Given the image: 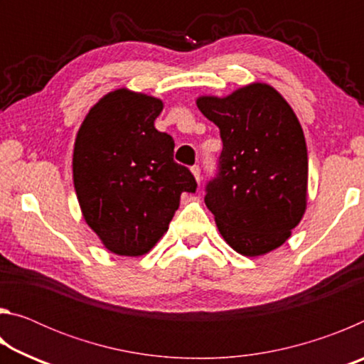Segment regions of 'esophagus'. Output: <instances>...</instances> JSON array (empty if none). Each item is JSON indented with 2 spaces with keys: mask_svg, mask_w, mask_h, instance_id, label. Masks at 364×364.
<instances>
[{
  "mask_svg": "<svg viewBox=\"0 0 364 364\" xmlns=\"http://www.w3.org/2000/svg\"><path fill=\"white\" fill-rule=\"evenodd\" d=\"M191 171H193L196 181L200 183V178H202V176H200V167H199V165H194V167L191 168Z\"/></svg>",
  "mask_w": 364,
  "mask_h": 364,
  "instance_id": "34e87169",
  "label": "esophagus"
}]
</instances>
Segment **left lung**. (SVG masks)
I'll list each match as a JSON object with an SVG mask.
<instances>
[{
    "instance_id": "obj_1",
    "label": "left lung",
    "mask_w": 364,
    "mask_h": 364,
    "mask_svg": "<svg viewBox=\"0 0 364 364\" xmlns=\"http://www.w3.org/2000/svg\"><path fill=\"white\" fill-rule=\"evenodd\" d=\"M197 107L220 128L217 173L205 205L239 254L263 255L284 244L306 207L308 154L300 123L278 91L252 83Z\"/></svg>"
}]
</instances>
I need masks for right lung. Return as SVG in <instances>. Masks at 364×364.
I'll use <instances>...</instances> for the list:
<instances>
[{
	"instance_id": "1",
	"label": "right lung",
	"mask_w": 364,
	"mask_h": 364,
	"mask_svg": "<svg viewBox=\"0 0 364 364\" xmlns=\"http://www.w3.org/2000/svg\"><path fill=\"white\" fill-rule=\"evenodd\" d=\"M164 104L117 90L95 104L73 147V184L83 217L117 255L149 252L168 230L196 178L173 160L175 141L156 130Z\"/></svg>"
}]
</instances>
